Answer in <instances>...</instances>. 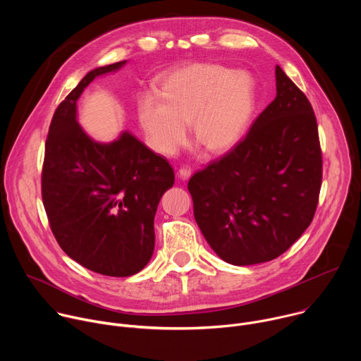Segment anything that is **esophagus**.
<instances>
[{
    "mask_svg": "<svg viewBox=\"0 0 361 361\" xmlns=\"http://www.w3.org/2000/svg\"><path fill=\"white\" fill-rule=\"evenodd\" d=\"M178 176H180V178L181 180H188L190 177H191V169L190 167H181L180 170H178Z\"/></svg>",
    "mask_w": 361,
    "mask_h": 361,
    "instance_id": "1",
    "label": "esophagus"
}]
</instances>
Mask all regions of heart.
Returning a JSON list of instances; mask_svg holds the SVG:
<instances>
[{
    "label": "heart",
    "instance_id": "1",
    "mask_svg": "<svg viewBox=\"0 0 361 361\" xmlns=\"http://www.w3.org/2000/svg\"><path fill=\"white\" fill-rule=\"evenodd\" d=\"M255 81L247 71L195 63L164 75L157 92L138 102V123L152 149L173 156L187 128L212 154L233 148L245 134L255 110Z\"/></svg>",
    "mask_w": 361,
    "mask_h": 361
}]
</instances>
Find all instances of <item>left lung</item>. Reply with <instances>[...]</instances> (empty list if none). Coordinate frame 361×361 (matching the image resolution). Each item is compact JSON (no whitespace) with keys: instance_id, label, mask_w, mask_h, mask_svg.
Returning <instances> with one entry per match:
<instances>
[{"instance_id":"8db88e82","label":"left lung","mask_w":361,"mask_h":361,"mask_svg":"<svg viewBox=\"0 0 361 361\" xmlns=\"http://www.w3.org/2000/svg\"><path fill=\"white\" fill-rule=\"evenodd\" d=\"M276 88L245 138L188 181L204 238L233 266L277 259L317 209L323 160L313 107L279 66Z\"/></svg>"}]
</instances>
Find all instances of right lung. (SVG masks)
Here are the masks:
<instances>
[{
  "label": "right lung",
  "mask_w": 361,
  "mask_h": 361,
  "mask_svg": "<svg viewBox=\"0 0 361 361\" xmlns=\"http://www.w3.org/2000/svg\"><path fill=\"white\" fill-rule=\"evenodd\" d=\"M126 64L91 70L57 107L41 177L44 209L60 247L82 267L111 277L147 266L156 243L154 216L174 184L169 161L131 133L99 142L77 120L85 87Z\"/></svg>",
  "instance_id": "add662e5"
}]
</instances>
